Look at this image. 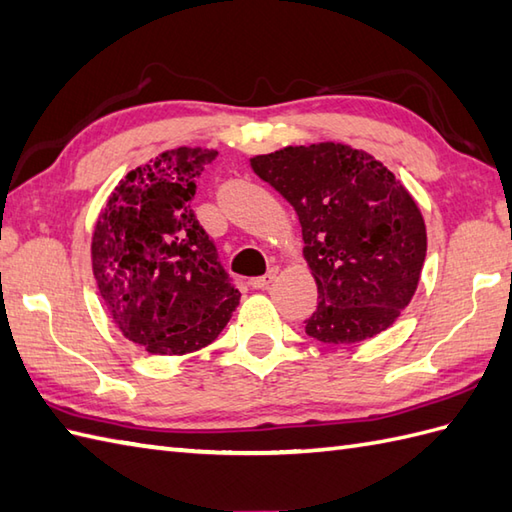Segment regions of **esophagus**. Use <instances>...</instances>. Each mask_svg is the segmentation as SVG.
Wrapping results in <instances>:
<instances>
[{"mask_svg": "<svg viewBox=\"0 0 512 512\" xmlns=\"http://www.w3.org/2000/svg\"><path fill=\"white\" fill-rule=\"evenodd\" d=\"M278 267H271L265 276H260V278H254V280H249V284L254 286V289H267V286L276 280V276H278Z\"/></svg>", "mask_w": 512, "mask_h": 512, "instance_id": "1", "label": "esophagus"}]
</instances>
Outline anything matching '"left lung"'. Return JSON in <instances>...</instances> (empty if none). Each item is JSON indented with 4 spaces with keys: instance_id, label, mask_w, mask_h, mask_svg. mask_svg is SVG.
<instances>
[{
    "instance_id": "obj_1",
    "label": "left lung",
    "mask_w": 512,
    "mask_h": 512,
    "mask_svg": "<svg viewBox=\"0 0 512 512\" xmlns=\"http://www.w3.org/2000/svg\"><path fill=\"white\" fill-rule=\"evenodd\" d=\"M249 162L302 223L319 293L306 334L347 345L393 326L417 291L428 247L421 210L402 182L343 143L284 147Z\"/></svg>"
}]
</instances>
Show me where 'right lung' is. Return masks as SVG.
I'll return each mask as SVG.
<instances>
[{
  "instance_id": "right-lung-1",
  "label": "right lung",
  "mask_w": 512,
  "mask_h": 512,
  "mask_svg": "<svg viewBox=\"0 0 512 512\" xmlns=\"http://www.w3.org/2000/svg\"><path fill=\"white\" fill-rule=\"evenodd\" d=\"M215 149L178 147L136 167L108 197L93 232V273L108 313L149 354L213 343L241 293L191 208Z\"/></svg>"
}]
</instances>
